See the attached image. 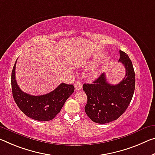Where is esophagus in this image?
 Masks as SVG:
<instances>
[{"label":"esophagus","mask_w":155,"mask_h":155,"mask_svg":"<svg viewBox=\"0 0 155 155\" xmlns=\"http://www.w3.org/2000/svg\"><path fill=\"white\" fill-rule=\"evenodd\" d=\"M74 87L76 90H81L82 89V84L81 83L78 81H77L74 83Z\"/></svg>","instance_id":"1"}]
</instances>
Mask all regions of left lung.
<instances>
[{
	"instance_id": "1",
	"label": "left lung",
	"mask_w": 155,
	"mask_h": 155,
	"mask_svg": "<svg viewBox=\"0 0 155 155\" xmlns=\"http://www.w3.org/2000/svg\"><path fill=\"white\" fill-rule=\"evenodd\" d=\"M119 61L124 65L126 75L121 82L112 85L103 73L93 83H85L83 90L87 97L86 114L97 124H107L117 120L130 105L135 88V73L132 61L124 51H119Z\"/></svg>"
}]
</instances>
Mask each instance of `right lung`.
<instances>
[{
	"label": "right lung",
	"instance_id": "right-lung-1",
	"mask_svg": "<svg viewBox=\"0 0 155 155\" xmlns=\"http://www.w3.org/2000/svg\"><path fill=\"white\" fill-rule=\"evenodd\" d=\"M16 61L12 72V90L14 101L21 111L31 119L40 121L53 119L60 112L66 100L74 92V85L61 83L48 94L41 96L29 94L23 92L16 83Z\"/></svg>",
	"mask_w": 155,
	"mask_h": 155
}]
</instances>
